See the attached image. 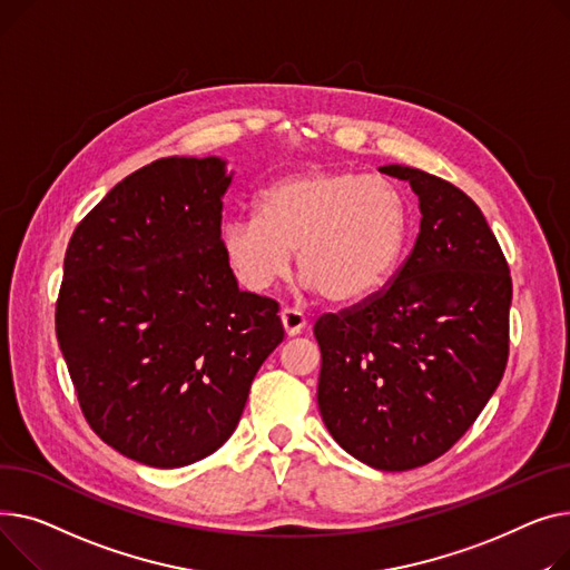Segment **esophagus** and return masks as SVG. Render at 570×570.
I'll return each mask as SVG.
<instances>
[{
    "mask_svg": "<svg viewBox=\"0 0 570 570\" xmlns=\"http://www.w3.org/2000/svg\"><path fill=\"white\" fill-rule=\"evenodd\" d=\"M281 322H283V328H285V333H287L289 338L298 336V333L308 326L306 315L301 313V311H296V308H283L281 311Z\"/></svg>",
    "mask_w": 570,
    "mask_h": 570,
    "instance_id": "34e87169",
    "label": "esophagus"
}]
</instances>
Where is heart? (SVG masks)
<instances>
[{"label": "heart", "instance_id": "1", "mask_svg": "<svg viewBox=\"0 0 570 570\" xmlns=\"http://www.w3.org/2000/svg\"><path fill=\"white\" fill-rule=\"evenodd\" d=\"M407 234V199L391 179L317 167L266 186L257 214L232 216L220 242L244 287L269 289L289 272L296 250L304 283L345 304L391 281Z\"/></svg>", "mask_w": 570, "mask_h": 570}]
</instances>
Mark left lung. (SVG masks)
<instances>
[{
    "instance_id": "8db88e82",
    "label": "left lung",
    "mask_w": 570,
    "mask_h": 570,
    "mask_svg": "<svg viewBox=\"0 0 570 570\" xmlns=\"http://www.w3.org/2000/svg\"><path fill=\"white\" fill-rule=\"evenodd\" d=\"M380 173L410 181L421 229L389 287L315 322L317 405L350 455L407 472L444 455L499 386L513 285L472 197L416 167Z\"/></svg>"
}]
</instances>
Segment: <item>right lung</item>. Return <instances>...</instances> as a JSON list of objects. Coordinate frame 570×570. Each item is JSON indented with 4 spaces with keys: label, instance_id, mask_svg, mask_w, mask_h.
Returning a JSON list of instances; mask_svg holds the SVG:
<instances>
[{
    "label": "right lung",
    "instance_id": "obj_1",
    "mask_svg": "<svg viewBox=\"0 0 570 570\" xmlns=\"http://www.w3.org/2000/svg\"><path fill=\"white\" fill-rule=\"evenodd\" d=\"M216 156L160 158L80 220L63 257L57 341L91 430L121 455L175 470L227 442L278 304L242 292L223 253Z\"/></svg>",
    "mask_w": 570,
    "mask_h": 570
}]
</instances>
